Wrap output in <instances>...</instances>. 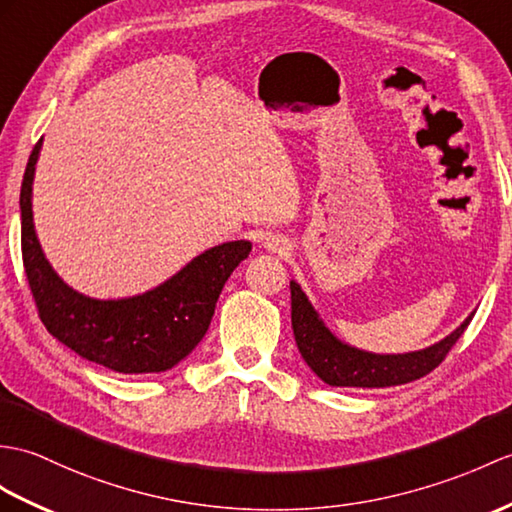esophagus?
Here are the masks:
<instances>
[{
  "label": "esophagus",
  "instance_id": "obj_1",
  "mask_svg": "<svg viewBox=\"0 0 512 512\" xmlns=\"http://www.w3.org/2000/svg\"><path fill=\"white\" fill-rule=\"evenodd\" d=\"M266 248L272 253H285V251H288V242H285L283 237L270 235V237H266Z\"/></svg>",
  "mask_w": 512,
  "mask_h": 512
}]
</instances>
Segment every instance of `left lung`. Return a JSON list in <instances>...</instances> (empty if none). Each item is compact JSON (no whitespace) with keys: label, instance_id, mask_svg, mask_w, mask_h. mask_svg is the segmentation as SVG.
<instances>
[{"label":"left lung","instance_id":"8db88e82","mask_svg":"<svg viewBox=\"0 0 512 512\" xmlns=\"http://www.w3.org/2000/svg\"><path fill=\"white\" fill-rule=\"evenodd\" d=\"M292 292V329L294 340L307 366L329 386H353V388H386L414 382L441 364L458 338L465 334L473 314L462 323L454 334L430 349L414 351L406 355H375L349 344H342L323 325V320L307 301L301 285L290 281Z\"/></svg>","mask_w":512,"mask_h":512}]
</instances>
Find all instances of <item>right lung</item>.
<instances>
[{
	"mask_svg": "<svg viewBox=\"0 0 512 512\" xmlns=\"http://www.w3.org/2000/svg\"><path fill=\"white\" fill-rule=\"evenodd\" d=\"M41 139L21 183V257L45 329L82 358L117 373H161L187 358L207 334L216 301L251 242L209 248L159 288L133 299L95 301L58 279L32 224V178Z\"/></svg>",
	"mask_w": 512,
	"mask_h": 512,
	"instance_id": "add662e5",
	"label": "right lung"
}]
</instances>
